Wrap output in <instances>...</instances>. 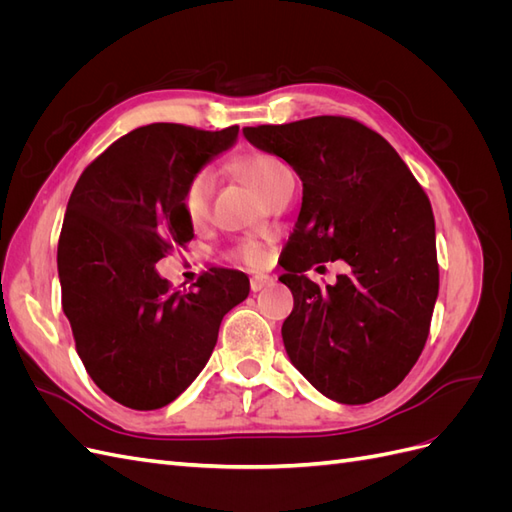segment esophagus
Wrapping results in <instances>:
<instances>
[{"mask_svg":"<svg viewBox=\"0 0 512 512\" xmlns=\"http://www.w3.org/2000/svg\"><path fill=\"white\" fill-rule=\"evenodd\" d=\"M271 282H273V277H269V275H254L250 280V288H252V292H258L265 286H269Z\"/></svg>","mask_w":512,"mask_h":512,"instance_id":"obj_1","label":"esophagus"}]
</instances>
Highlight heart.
Here are the masks:
<instances>
[{
    "instance_id": "heart-1",
    "label": "heart",
    "mask_w": 512,
    "mask_h": 512,
    "mask_svg": "<svg viewBox=\"0 0 512 512\" xmlns=\"http://www.w3.org/2000/svg\"><path fill=\"white\" fill-rule=\"evenodd\" d=\"M237 170L265 200H269L286 181L292 179V170L282 160L269 156V153H252V156L241 158L237 162ZM213 190L215 175L209 168L198 170V173L192 175L190 181L185 183L181 194V209L192 226H200L207 222ZM232 258L237 262H243L247 267H262L269 260V252L265 245L245 241L235 247Z\"/></svg>"
}]
</instances>
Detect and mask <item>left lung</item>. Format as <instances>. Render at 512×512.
<instances>
[{
  "mask_svg": "<svg viewBox=\"0 0 512 512\" xmlns=\"http://www.w3.org/2000/svg\"><path fill=\"white\" fill-rule=\"evenodd\" d=\"M243 136L303 183L280 275L294 297L282 324L290 363L339 404L391 393L421 356L438 299L427 194L378 132L348 117L243 128ZM329 259L346 261L349 273L320 289L304 271Z\"/></svg>",
  "mask_w": 512,
  "mask_h": 512,
  "instance_id": "left-lung-1",
  "label": "left lung"
}]
</instances>
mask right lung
<instances>
[{
  "instance_id": "right-lung-1",
  "label": "right lung",
  "mask_w": 512,
  "mask_h": 512,
  "mask_svg": "<svg viewBox=\"0 0 512 512\" xmlns=\"http://www.w3.org/2000/svg\"><path fill=\"white\" fill-rule=\"evenodd\" d=\"M237 136L239 126L149 123L91 162L70 194L57 247L61 305L87 374L121 406L175 401L207 365L222 318L250 294L241 271L211 269L192 292H173L156 271L170 243L194 237L185 183Z\"/></svg>"
}]
</instances>
